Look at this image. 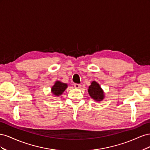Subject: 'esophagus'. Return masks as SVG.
<instances>
[{"label": "esophagus", "instance_id": "obj_1", "mask_svg": "<svg viewBox=\"0 0 150 150\" xmlns=\"http://www.w3.org/2000/svg\"><path fill=\"white\" fill-rule=\"evenodd\" d=\"M81 84H74V88H78V89H79V88H81Z\"/></svg>", "mask_w": 150, "mask_h": 150}]
</instances>
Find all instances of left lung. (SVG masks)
Listing matches in <instances>:
<instances>
[{"label":"left lung","mask_w":150,"mask_h":150,"mask_svg":"<svg viewBox=\"0 0 150 150\" xmlns=\"http://www.w3.org/2000/svg\"><path fill=\"white\" fill-rule=\"evenodd\" d=\"M88 93L90 96L96 101H102L104 98L103 90L96 81H93L89 86Z\"/></svg>","instance_id":"8db88e82"}]
</instances>
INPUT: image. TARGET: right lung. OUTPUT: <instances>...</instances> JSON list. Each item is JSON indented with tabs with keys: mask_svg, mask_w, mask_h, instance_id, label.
I'll return each instance as SVG.
<instances>
[{
	"mask_svg": "<svg viewBox=\"0 0 150 150\" xmlns=\"http://www.w3.org/2000/svg\"><path fill=\"white\" fill-rule=\"evenodd\" d=\"M67 87V84L57 81L51 88L52 93L56 97L60 96Z\"/></svg>",
	"mask_w": 150,
	"mask_h": 150,
	"instance_id": "right-lung-1",
	"label": "right lung"
}]
</instances>
